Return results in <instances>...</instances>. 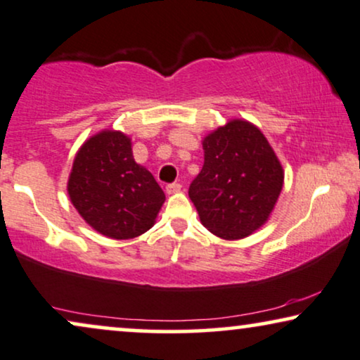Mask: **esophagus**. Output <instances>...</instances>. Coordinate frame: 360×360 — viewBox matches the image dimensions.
Masks as SVG:
<instances>
[{"mask_svg": "<svg viewBox=\"0 0 360 360\" xmlns=\"http://www.w3.org/2000/svg\"><path fill=\"white\" fill-rule=\"evenodd\" d=\"M181 188H183V186H181L179 183L167 184V186H166V193H167V194H176V193H179Z\"/></svg>", "mask_w": 360, "mask_h": 360, "instance_id": "34e87169", "label": "esophagus"}]
</instances>
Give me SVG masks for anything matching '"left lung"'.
<instances>
[{"label":"left lung","mask_w":360,"mask_h":360,"mask_svg":"<svg viewBox=\"0 0 360 360\" xmlns=\"http://www.w3.org/2000/svg\"><path fill=\"white\" fill-rule=\"evenodd\" d=\"M204 165L189 186L202 226L234 240L266 224L284 184V171L261 129L233 120L202 139Z\"/></svg>","instance_id":"1"}]
</instances>
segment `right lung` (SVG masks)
Segmentation results:
<instances>
[{"mask_svg":"<svg viewBox=\"0 0 360 360\" xmlns=\"http://www.w3.org/2000/svg\"><path fill=\"white\" fill-rule=\"evenodd\" d=\"M68 194L79 216L111 239H133L151 229L166 195L133 158L121 131L91 136L76 153Z\"/></svg>","mask_w":360,"mask_h":360,"instance_id":"add662e5","label":"right lung"}]
</instances>
